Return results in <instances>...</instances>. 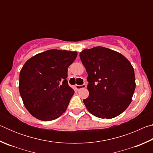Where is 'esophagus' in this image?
<instances>
[{
  "mask_svg": "<svg viewBox=\"0 0 153 153\" xmlns=\"http://www.w3.org/2000/svg\"><path fill=\"white\" fill-rule=\"evenodd\" d=\"M86 87V84H83V85H76V88L79 90H81L82 88H85Z\"/></svg>",
  "mask_w": 153,
  "mask_h": 153,
  "instance_id": "obj_1",
  "label": "esophagus"
}]
</instances>
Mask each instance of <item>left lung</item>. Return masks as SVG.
<instances>
[{
	"label": "left lung",
	"mask_w": 153,
	"mask_h": 153,
	"mask_svg": "<svg viewBox=\"0 0 153 153\" xmlns=\"http://www.w3.org/2000/svg\"><path fill=\"white\" fill-rule=\"evenodd\" d=\"M79 56L88 73L89 96L83 100L87 109L107 120L122 113L131 103L136 88L130 62L118 52L102 46L84 49Z\"/></svg>",
	"instance_id": "obj_1"
}]
</instances>
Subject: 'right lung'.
Here are the masks:
<instances>
[{
  "mask_svg": "<svg viewBox=\"0 0 153 153\" xmlns=\"http://www.w3.org/2000/svg\"><path fill=\"white\" fill-rule=\"evenodd\" d=\"M76 51L52 49L27 60L21 69L19 90L24 106L38 120L51 121L65 113L74 90L68 85L67 69Z\"/></svg>",
  "mask_w": 153,
  "mask_h": 153,
  "instance_id": "obj_1",
  "label": "right lung"
}]
</instances>
